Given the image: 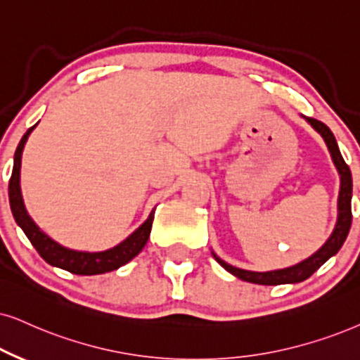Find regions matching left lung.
<instances>
[{
    "label": "left lung",
    "instance_id": "obj_1",
    "mask_svg": "<svg viewBox=\"0 0 360 360\" xmlns=\"http://www.w3.org/2000/svg\"><path fill=\"white\" fill-rule=\"evenodd\" d=\"M311 124L314 126V129H317L321 133L322 138H324L327 148H329L330 156L334 159V165L338 167L339 174H340V191H339V217H338V224H335L334 233L327 243L322 245V248L317 251L314 256H311L306 261H302L297 266L288 267V269H281V271H271V272H251V271H244V269H238V267L231 266L212 254L214 259L224 267L226 271H229L231 274H234L239 279L248 281V282H254V284H262V285H277V284H294V282H301L306 281L307 277H311L314 272H316L319 267L324 264L327 259L338 254V251L342 248L345 238H347L349 229H350V222H352V207H350V199H352V174H350V169L347 166V162L344 161L342 154L339 151L338 143H335L334 134L332 131L327 127L324 122L314 120V117H309L307 120Z\"/></svg>",
    "mask_w": 360,
    "mask_h": 360
}]
</instances>
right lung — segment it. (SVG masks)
Wrapping results in <instances>:
<instances>
[{
  "mask_svg": "<svg viewBox=\"0 0 360 360\" xmlns=\"http://www.w3.org/2000/svg\"><path fill=\"white\" fill-rule=\"evenodd\" d=\"M36 127H30L26 131V134L22 136L20 144H18L16 153H15V166H13L11 179H10V206L11 212L15 216V221L18 226L25 231L26 238L30 239V243L34 245V249L38 251L41 257L44 259L51 266L61 267V269L70 271L72 274L79 276H94V274H104V272L115 271L117 267L124 266L126 262H129L131 259L143 251V248L146 245L149 234H151V226L154 219V211L149 214V217L144 221L143 226H139L133 234L129 236L126 240H122L121 244H117L116 248L108 249L103 252H79V251H71V249L63 248L58 243H54L53 239H49L43 231H39V227L31 221V217L26 212L25 204H22L21 198V189H20V169H21V153L25 148L26 139L31 131Z\"/></svg>",
  "mask_w": 360,
  "mask_h": 360,
  "instance_id": "add662e5",
  "label": "right lung"
}]
</instances>
